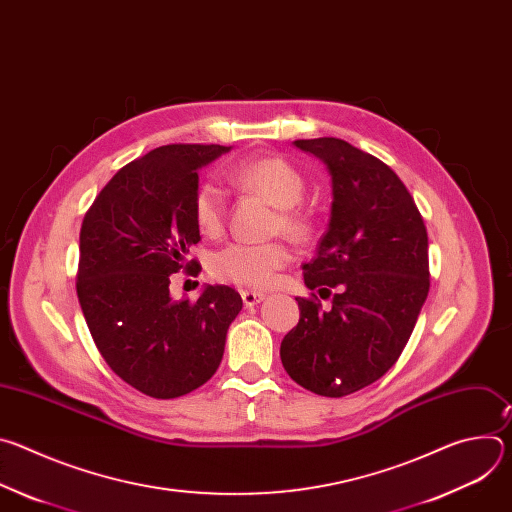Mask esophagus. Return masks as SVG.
Returning a JSON list of instances; mask_svg holds the SVG:
<instances>
[{"label": "esophagus", "instance_id": "1", "mask_svg": "<svg viewBox=\"0 0 512 512\" xmlns=\"http://www.w3.org/2000/svg\"><path fill=\"white\" fill-rule=\"evenodd\" d=\"M241 298H243V304L247 308H253V306H257V304H261L265 300L263 294H259V291H253V289H243L241 291Z\"/></svg>", "mask_w": 512, "mask_h": 512}]
</instances>
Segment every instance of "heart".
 Masks as SVG:
<instances>
[{
	"label": "heart",
	"mask_w": 512,
	"mask_h": 512,
	"mask_svg": "<svg viewBox=\"0 0 512 512\" xmlns=\"http://www.w3.org/2000/svg\"><path fill=\"white\" fill-rule=\"evenodd\" d=\"M229 178L243 190L255 192L267 198L277 208L275 229L285 235L302 239L308 233V218L296 206L304 198L306 180L302 172L291 166L283 158L265 156L239 162L229 170ZM227 198L223 188L208 180L200 184L194 196V221L200 233L218 235L225 227ZM289 261V251L283 243H233L218 251L210 269L214 277L223 281H233L247 287H265L271 283L273 275L285 267Z\"/></svg>",
	"instance_id": "heart-1"
}]
</instances>
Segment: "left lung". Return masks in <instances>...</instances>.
Masks as SVG:
<instances>
[{"mask_svg": "<svg viewBox=\"0 0 512 512\" xmlns=\"http://www.w3.org/2000/svg\"><path fill=\"white\" fill-rule=\"evenodd\" d=\"M332 178L328 231L304 265L300 322L281 342L287 375L322 397H344L381 379L401 356L429 291L427 231L399 176L344 139H298Z\"/></svg>", "mask_w": 512, "mask_h": 512, "instance_id": "1", "label": "left lung"}]
</instances>
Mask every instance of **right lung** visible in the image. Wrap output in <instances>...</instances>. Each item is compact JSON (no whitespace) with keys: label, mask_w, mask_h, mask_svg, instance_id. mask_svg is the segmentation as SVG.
Segmentation results:
<instances>
[{"label":"right lung","mask_w":512,"mask_h":512,"mask_svg":"<svg viewBox=\"0 0 512 512\" xmlns=\"http://www.w3.org/2000/svg\"><path fill=\"white\" fill-rule=\"evenodd\" d=\"M231 148L172 143L123 166L81 227L77 296L91 336L127 385L154 399L204 385L223 360L227 330L243 308L229 285H206L196 302L172 300L170 275H198L188 251L198 170Z\"/></svg>","instance_id":"right-lung-1"}]
</instances>
